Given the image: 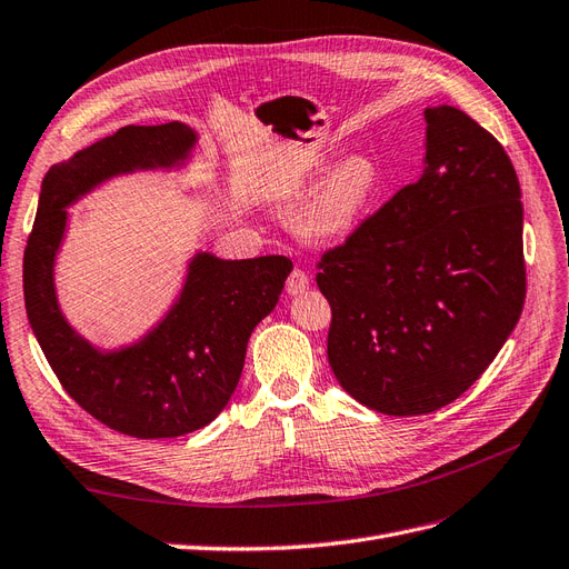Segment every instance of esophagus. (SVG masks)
<instances>
[{"label":"esophagus","mask_w":569,"mask_h":569,"mask_svg":"<svg viewBox=\"0 0 569 569\" xmlns=\"http://www.w3.org/2000/svg\"><path fill=\"white\" fill-rule=\"evenodd\" d=\"M308 284H311V278H308L306 270L295 268V270L289 272V278H287V295H291V297L303 295V291L308 289Z\"/></svg>","instance_id":"34e87169"}]
</instances>
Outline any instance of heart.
I'll list each match as a JSON object with an SVG mask.
<instances>
[{
  "label": "heart",
  "mask_w": 569,
  "mask_h": 569,
  "mask_svg": "<svg viewBox=\"0 0 569 569\" xmlns=\"http://www.w3.org/2000/svg\"><path fill=\"white\" fill-rule=\"evenodd\" d=\"M380 173L370 159L349 157L308 194L299 213V232L311 242H337L356 230L377 192Z\"/></svg>",
  "instance_id": "obj_1"
}]
</instances>
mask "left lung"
I'll use <instances>...</instances> for the list:
<instances>
[{"mask_svg": "<svg viewBox=\"0 0 569 569\" xmlns=\"http://www.w3.org/2000/svg\"><path fill=\"white\" fill-rule=\"evenodd\" d=\"M425 120L420 180L327 249L316 274L337 382L399 418L468 391L527 295L522 192L506 149L456 107L425 109Z\"/></svg>", "mask_w": 569, "mask_h": 569, "instance_id": "1", "label": "left lung"}]
</instances>
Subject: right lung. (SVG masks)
Listing matches in <instances>:
<instances>
[{
  "mask_svg": "<svg viewBox=\"0 0 569 569\" xmlns=\"http://www.w3.org/2000/svg\"><path fill=\"white\" fill-rule=\"evenodd\" d=\"M194 142V130L178 120L126 126L51 166L23 256L26 311L47 363L82 410L134 439L182 437L218 418L237 389L253 327L278 303L291 272L287 256L220 261L197 253L180 301L157 330L111 353L66 322L54 291L66 206L118 173L173 166Z\"/></svg>",
  "mask_w": 569,
  "mask_h": 569,
  "instance_id": "right-lung-1",
  "label": "right lung"
}]
</instances>
